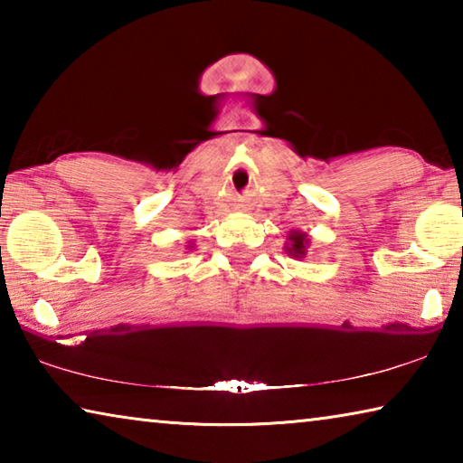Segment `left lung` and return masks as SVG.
Returning a JSON list of instances; mask_svg holds the SVG:
<instances>
[{
	"label": "left lung",
	"instance_id": "obj_1",
	"mask_svg": "<svg viewBox=\"0 0 463 463\" xmlns=\"http://www.w3.org/2000/svg\"><path fill=\"white\" fill-rule=\"evenodd\" d=\"M308 245H310V239L307 232L302 231H289L288 234V241H286V253L289 257H294V260H304L308 253Z\"/></svg>",
	"mask_w": 463,
	"mask_h": 463
}]
</instances>
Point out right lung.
Returning a JSON list of instances; mask_svg holds the SVG:
<instances>
[{"instance_id":"1","label":"right lung","mask_w":463,"mask_h":463,"mask_svg":"<svg viewBox=\"0 0 463 463\" xmlns=\"http://www.w3.org/2000/svg\"><path fill=\"white\" fill-rule=\"evenodd\" d=\"M192 247H194V241H190V242H187V245H185V249H190V250H192Z\"/></svg>"}]
</instances>
